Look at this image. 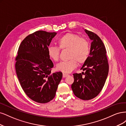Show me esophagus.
Wrapping results in <instances>:
<instances>
[{"mask_svg":"<svg viewBox=\"0 0 126 126\" xmlns=\"http://www.w3.org/2000/svg\"><path fill=\"white\" fill-rule=\"evenodd\" d=\"M68 75V74H63V78H66V77H67Z\"/></svg>","mask_w":126,"mask_h":126,"instance_id":"obj_1","label":"esophagus"}]
</instances>
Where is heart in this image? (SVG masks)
I'll return each instance as SVG.
<instances>
[{
	"mask_svg": "<svg viewBox=\"0 0 126 126\" xmlns=\"http://www.w3.org/2000/svg\"><path fill=\"white\" fill-rule=\"evenodd\" d=\"M57 47L50 46L47 48V54L51 59L58 61L60 49L68 50L67 61L61 62L56 65V69L64 73H68L76 67L78 62L82 64L86 61L90 53V44L87 40L80 38L73 33H67L58 39Z\"/></svg>",
	"mask_w": 126,
	"mask_h": 126,
	"instance_id": "1",
	"label": "heart"
}]
</instances>
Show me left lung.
<instances>
[{
	"instance_id": "8db88e82",
	"label": "left lung",
	"mask_w": 126,
	"mask_h": 126,
	"mask_svg": "<svg viewBox=\"0 0 126 126\" xmlns=\"http://www.w3.org/2000/svg\"><path fill=\"white\" fill-rule=\"evenodd\" d=\"M85 31L92 40L90 55L80 68L85 73L73 74L74 81L71 88L77 97L85 100L99 94L107 78L109 65L106 48L101 39L94 32L86 29Z\"/></svg>"
}]
</instances>
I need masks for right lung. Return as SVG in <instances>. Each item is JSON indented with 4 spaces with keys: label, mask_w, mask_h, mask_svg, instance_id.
<instances>
[{
    "label": "right lung",
    "mask_w": 126,
    "mask_h": 126,
    "mask_svg": "<svg viewBox=\"0 0 126 126\" xmlns=\"http://www.w3.org/2000/svg\"><path fill=\"white\" fill-rule=\"evenodd\" d=\"M56 32L38 31L26 37L16 58V71L21 86L30 99L47 103L54 98L62 73H51L53 63L47 48Z\"/></svg>",
    "instance_id": "obj_1"
}]
</instances>
